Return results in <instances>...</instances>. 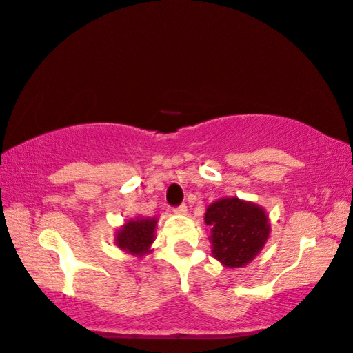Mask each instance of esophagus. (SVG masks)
I'll return each instance as SVG.
<instances>
[{
  "label": "esophagus",
  "mask_w": 353,
  "mask_h": 353,
  "mask_svg": "<svg viewBox=\"0 0 353 353\" xmlns=\"http://www.w3.org/2000/svg\"><path fill=\"white\" fill-rule=\"evenodd\" d=\"M172 212L177 214V215H185L186 212H188V208H186V205L176 206V208H172Z\"/></svg>",
  "instance_id": "34e87169"
}]
</instances>
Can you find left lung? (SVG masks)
Listing matches in <instances>:
<instances>
[{"mask_svg":"<svg viewBox=\"0 0 353 353\" xmlns=\"http://www.w3.org/2000/svg\"><path fill=\"white\" fill-rule=\"evenodd\" d=\"M205 223L211 228L212 254L224 267H244L267 243L270 223L264 209L252 201L226 197L209 205Z\"/></svg>","mask_w":353,"mask_h":353,"instance_id":"8db88e82","label":"left lung"}]
</instances>
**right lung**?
I'll return each instance as SVG.
<instances>
[{"label": "right lung", "instance_id": "right-lung-1", "mask_svg": "<svg viewBox=\"0 0 353 353\" xmlns=\"http://www.w3.org/2000/svg\"><path fill=\"white\" fill-rule=\"evenodd\" d=\"M157 219H137L129 220L117 232L115 243L119 249L133 254V256H144L150 253V247L154 241V229Z\"/></svg>", "mask_w": 353, "mask_h": 353}]
</instances>
